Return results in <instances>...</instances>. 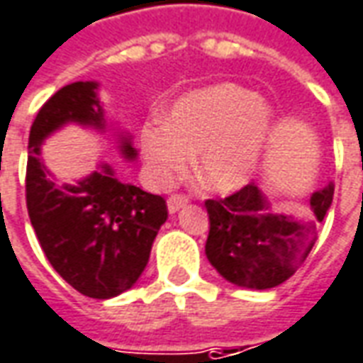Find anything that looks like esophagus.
Segmentation results:
<instances>
[{"instance_id": "34e87169", "label": "esophagus", "mask_w": 363, "mask_h": 363, "mask_svg": "<svg viewBox=\"0 0 363 363\" xmlns=\"http://www.w3.org/2000/svg\"><path fill=\"white\" fill-rule=\"evenodd\" d=\"M184 204H189V196H184V194H173L171 199L167 200V208H169L171 214L179 212Z\"/></svg>"}]
</instances>
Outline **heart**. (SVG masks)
Returning a JSON list of instances; mask_svg holds the SVG:
<instances>
[{
  "mask_svg": "<svg viewBox=\"0 0 363 363\" xmlns=\"http://www.w3.org/2000/svg\"><path fill=\"white\" fill-rule=\"evenodd\" d=\"M273 129V111L240 84H214L181 96L169 121L151 120L141 147L153 181L167 186L186 173L199 153L196 173L206 189L230 194L259 171Z\"/></svg>",
  "mask_w": 363,
  "mask_h": 363,
  "instance_id": "1",
  "label": "heart"
}]
</instances>
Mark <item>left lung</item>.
Listing matches in <instances>:
<instances>
[{
    "label": "left lung",
    "instance_id": "obj_1",
    "mask_svg": "<svg viewBox=\"0 0 363 363\" xmlns=\"http://www.w3.org/2000/svg\"><path fill=\"white\" fill-rule=\"evenodd\" d=\"M332 196V182L313 192L308 218L273 212L255 182L225 199L206 200L208 261L238 287H277L308 257L316 242V224L326 216Z\"/></svg>",
    "mask_w": 363,
    "mask_h": 363
}]
</instances>
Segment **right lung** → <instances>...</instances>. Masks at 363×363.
Segmentation results:
<instances>
[{
    "mask_svg": "<svg viewBox=\"0 0 363 363\" xmlns=\"http://www.w3.org/2000/svg\"><path fill=\"white\" fill-rule=\"evenodd\" d=\"M67 123L106 129L98 82H72L40 108L29 133L25 177L27 210L43 252L60 277L78 293L111 298L135 285L145 269L159 228L169 216L159 194L116 179L110 164L82 181L57 184L43 164L40 145ZM121 155L138 151L121 135Z\"/></svg>",
    "mask_w": 363,
    "mask_h": 363,
    "instance_id": "right-lung-1",
    "label": "right lung"
}]
</instances>
